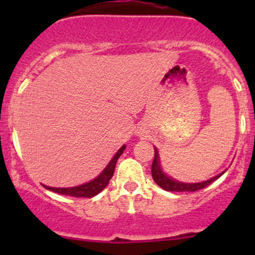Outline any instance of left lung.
Returning <instances> with one entry per match:
<instances>
[{"label": "left lung", "instance_id": "8db88e82", "mask_svg": "<svg viewBox=\"0 0 255 255\" xmlns=\"http://www.w3.org/2000/svg\"><path fill=\"white\" fill-rule=\"evenodd\" d=\"M155 150V154H154V160L153 164H151V176H153V180L161 187V189L166 190V191H175V192H182V191H197V190H201L204 187L208 186L210 184H212L215 180H217L220 175L212 177V179L207 180V181L202 182H196V184H186V182H180L176 181V180L171 179L168 175L164 174V171L161 170L160 163H159V154L156 148L154 149Z\"/></svg>", "mask_w": 255, "mask_h": 255}]
</instances>
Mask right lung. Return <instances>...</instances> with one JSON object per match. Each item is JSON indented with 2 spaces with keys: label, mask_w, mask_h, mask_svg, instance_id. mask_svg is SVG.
<instances>
[{
  "label": "right lung",
  "mask_w": 255,
  "mask_h": 255,
  "mask_svg": "<svg viewBox=\"0 0 255 255\" xmlns=\"http://www.w3.org/2000/svg\"><path fill=\"white\" fill-rule=\"evenodd\" d=\"M126 149V145H123L122 148L118 149L117 153L115 154V156L112 158V160L110 161L109 165L105 168V170L100 174L96 179H94L92 181L86 182V184H82L80 186H75V187H50V186H45V189L51 190L54 192H58V194L61 195H69V196H74V197H94L96 196L97 194L102 191L105 187L109 185L110 180L115 173V168H116V163H117L118 158L122 155L123 150Z\"/></svg>",
  "instance_id": "1"
}]
</instances>
